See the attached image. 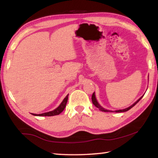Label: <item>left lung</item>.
Segmentation results:
<instances>
[{
	"instance_id": "obj_1",
	"label": "left lung",
	"mask_w": 158,
	"mask_h": 158,
	"mask_svg": "<svg viewBox=\"0 0 158 158\" xmlns=\"http://www.w3.org/2000/svg\"><path fill=\"white\" fill-rule=\"evenodd\" d=\"M143 96H141V97L139 99V100L137 101V102H135V103L133 104L132 105H131L130 106H129V107H127V108H126V109H120V110H116V111H114L115 112H125V111H128V110H130V109H131V108H132L134 106H135L136 104H137L141 98H143ZM92 102H93V105H94L96 107H98L99 109H100V111H105V112H108V111H111L112 112V111H109V110H107V109H104L102 106H101L100 105H99V103L98 102V101H97V100H96V98H95V93H93V95H92Z\"/></svg>"
}]
</instances>
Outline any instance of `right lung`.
<instances>
[{
	"instance_id": "obj_1",
	"label": "right lung",
	"mask_w": 158,
	"mask_h": 158,
	"mask_svg": "<svg viewBox=\"0 0 158 158\" xmlns=\"http://www.w3.org/2000/svg\"><path fill=\"white\" fill-rule=\"evenodd\" d=\"M68 95H67L66 97L64 98V100H63L62 102L60 103V105L58 106L56 109H54V110H53L52 111L46 112V113H44V114H32L34 115V116H56V115L60 114L65 108L66 104L68 102Z\"/></svg>"
}]
</instances>
